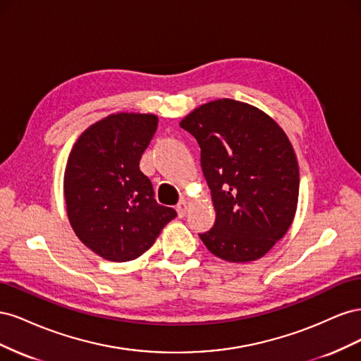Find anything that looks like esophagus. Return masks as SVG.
Returning a JSON list of instances; mask_svg holds the SVG:
<instances>
[{
	"label": "esophagus",
	"instance_id": "obj_1",
	"mask_svg": "<svg viewBox=\"0 0 361 361\" xmlns=\"http://www.w3.org/2000/svg\"><path fill=\"white\" fill-rule=\"evenodd\" d=\"M176 211H178L179 218H183L185 215H187V212H188V203L185 202V200L179 202V203H178V206H176Z\"/></svg>",
	"mask_w": 361,
	"mask_h": 361
}]
</instances>
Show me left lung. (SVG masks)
Returning a JSON list of instances; mask_svg holds the SVG:
<instances>
[{
	"label": "left lung",
	"instance_id": "8db88e82",
	"mask_svg": "<svg viewBox=\"0 0 361 361\" xmlns=\"http://www.w3.org/2000/svg\"><path fill=\"white\" fill-rule=\"evenodd\" d=\"M197 140L216 218L199 233L228 262L264 256L288 232L298 202L297 157L283 129L257 108L233 99L207 102L180 122Z\"/></svg>",
	"mask_w": 361,
	"mask_h": 361
}]
</instances>
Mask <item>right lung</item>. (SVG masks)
<instances>
[{
    "label": "right lung",
    "instance_id": "right-lung-1",
    "mask_svg": "<svg viewBox=\"0 0 361 361\" xmlns=\"http://www.w3.org/2000/svg\"><path fill=\"white\" fill-rule=\"evenodd\" d=\"M158 128L152 114L118 113L76 141L64 173L69 221L82 244L106 260L137 259L176 216L155 200L140 159Z\"/></svg>",
    "mask_w": 361,
    "mask_h": 361
}]
</instances>
